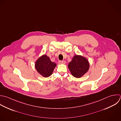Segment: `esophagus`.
Listing matches in <instances>:
<instances>
[{
  "mask_svg": "<svg viewBox=\"0 0 121 121\" xmlns=\"http://www.w3.org/2000/svg\"><path fill=\"white\" fill-rule=\"evenodd\" d=\"M58 63L59 64H65V61H59Z\"/></svg>",
  "mask_w": 121,
  "mask_h": 121,
  "instance_id": "esophagus-1",
  "label": "esophagus"
}]
</instances>
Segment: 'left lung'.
<instances>
[{
	"mask_svg": "<svg viewBox=\"0 0 121 121\" xmlns=\"http://www.w3.org/2000/svg\"><path fill=\"white\" fill-rule=\"evenodd\" d=\"M90 64L88 61L81 56H74L68 65L72 74L76 78L83 75L89 70Z\"/></svg>",
	"mask_w": 121,
	"mask_h": 121,
	"instance_id": "1",
	"label": "left lung"
}]
</instances>
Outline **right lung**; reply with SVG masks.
Listing matches in <instances>:
<instances>
[{"instance_id": "1", "label": "right lung", "mask_w": 121, "mask_h": 121, "mask_svg": "<svg viewBox=\"0 0 121 121\" xmlns=\"http://www.w3.org/2000/svg\"><path fill=\"white\" fill-rule=\"evenodd\" d=\"M56 65L50 61L49 57L44 55L40 57L35 63L37 71L44 77L50 76Z\"/></svg>"}]
</instances>
